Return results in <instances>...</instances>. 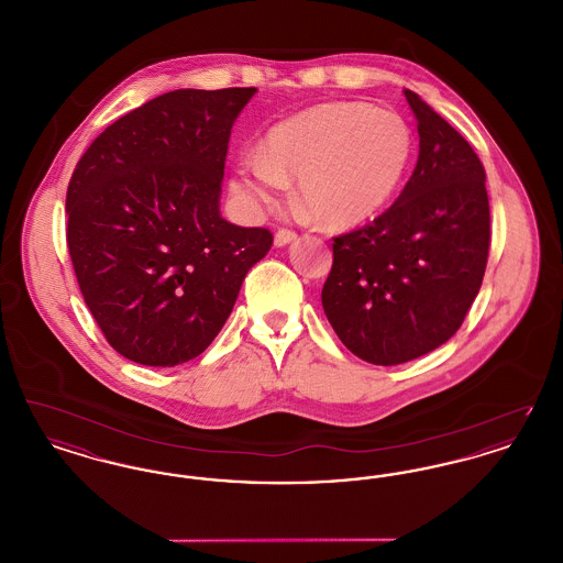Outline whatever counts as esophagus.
I'll list each match as a JSON object with an SVG mask.
<instances>
[{"label":"esophagus","mask_w":563,"mask_h":563,"mask_svg":"<svg viewBox=\"0 0 563 563\" xmlns=\"http://www.w3.org/2000/svg\"><path fill=\"white\" fill-rule=\"evenodd\" d=\"M295 239H297V234H295L294 230L280 228V230L274 234V244H276V246H285V244H289V242L295 241Z\"/></svg>","instance_id":"obj_1"}]
</instances>
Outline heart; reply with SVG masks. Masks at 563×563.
Here are the masks:
<instances>
[{"instance_id": "b5f03b06", "label": "heart", "mask_w": 563, "mask_h": 563, "mask_svg": "<svg viewBox=\"0 0 563 563\" xmlns=\"http://www.w3.org/2000/svg\"><path fill=\"white\" fill-rule=\"evenodd\" d=\"M413 150L399 113L356 101L306 109L269 131L262 156L236 168V191L272 205L297 179L299 202L327 228L372 219L395 194Z\"/></svg>"}]
</instances>
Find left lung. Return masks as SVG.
Here are the masks:
<instances>
[{"mask_svg":"<svg viewBox=\"0 0 563 563\" xmlns=\"http://www.w3.org/2000/svg\"><path fill=\"white\" fill-rule=\"evenodd\" d=\"M420 134L416 168L390 209L333 239L322 308L342 344L401 365L445 344L479 294L489 255L485 168L462 134L405 90Z\"/></svg>","mask_w":563,"mask_h":563,"instance_id":"obj_1","label":"left lung"}]
</instances>
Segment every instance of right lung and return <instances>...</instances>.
I'll return each mask as SVG.
<instances>
[{
    "label": "right lung",
    "mask_w": 563,
    "mask_h": 563,
    "mask_svg": "<svg viewBox=\"0 0 563 563\" xmlns=\"http://www.w3.org/2000/svg\"><path fill=\"white\" fill-rule=\"evenodd\" d=\"M255 92H166L115 120L76 164L71 264L109 346L129 361L175 367L209 349L272 246L266 228L219 214L232 126Z\"/></svg>",
    "instance_id": "right-lung-1"
}]
</instances>
